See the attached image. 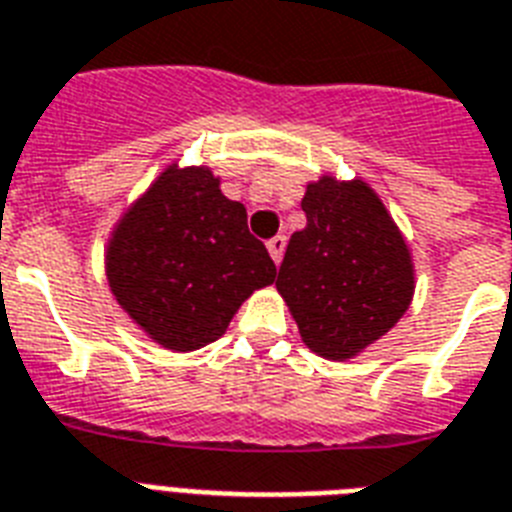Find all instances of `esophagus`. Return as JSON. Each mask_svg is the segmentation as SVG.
<instances>
[{"mask_svg":"<svg viewBox=\"0 0 512 512\" xmlns=\"http://www.w3.org/2000/svg\"><path fill=\"white\" fill-rule=\"evenodd\" d=\"M284 249H286V236H273L268 242V252L273 257V263H281V257H284Z\"/></svg>","mask_w":512,"mask_h":512,"instance_id":"esophagus-1","label":"esophagus"}]
</instances>
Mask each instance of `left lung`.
Masks as SVG:
<instances>
[{
  "label": "left lung",
  "mask_w": 512,
  "mask_h": 512,
  "mask_svg": "<svg viewBox=\"0 0 512 512\" xmlns=\"http://www.w3.org/2000/svg\"><path fill=\"white\" fill-rule=\"evenodd\" d=\"M307 226L292 234L276 289L310 352L352 360L389 334L415 294L400 226L368 181L323 173L302 197Z\"/></svg>",
  "instance_id": "left-lung-1"
}]
</instances>
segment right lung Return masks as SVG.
Instances as JSON below:
<instances>
[{"instance_id": "obj_1", "label": "right lung", "mask_w": 512, "mask_h": 512, "mask_svg": "<svg viewBox=\"0 0 512 512\" xmlns=\"http://www.w3.org/2000/svg\"><path fill=\"white\" fill-rule=\"evenodd\" d=\"M105 273L120 310L170 352L220 339L244 299L276 281L242 202L220 191L210 165L181 162H170L112 226Z\"/></svg>"}]
</instances>
